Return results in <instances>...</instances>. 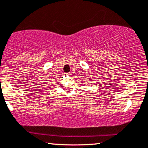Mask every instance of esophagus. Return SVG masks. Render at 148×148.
<instances>
[{"label":"esophagus","instance_id":"1","mask_svg":"<svg viewBox=\"0 0 148 148\" xmlns=\"http://www.w3.org/2000/svg\"><path fill=\"white\" fill-rule=\"evenodd\" d=\"M70 73H65V75H70Z\"/></svg>","mask_w":148,"mask_h":148}]
</instances>
